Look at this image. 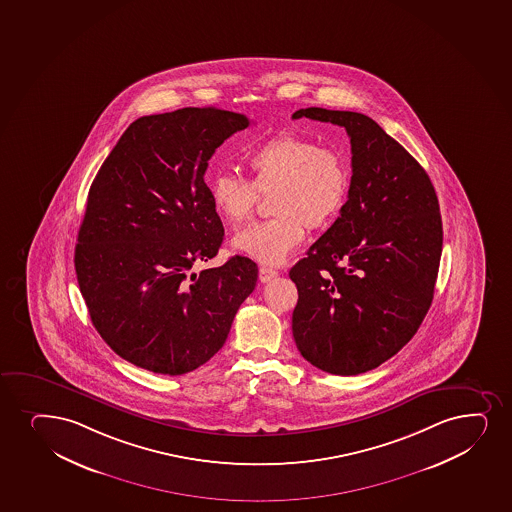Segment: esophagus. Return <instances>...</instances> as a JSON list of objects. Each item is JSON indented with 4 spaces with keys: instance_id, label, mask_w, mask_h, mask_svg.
Here are the masks:
<instances>
[{
    "instance_id": "esophagus-1",
    "label": "esophagus",
    "mask_w": 512,
    "mask_h": 512,
    "mask_svg": "<svg viewBox=\"0 0 512 512\" xmlns=\"http://www.w3.org/2000/svg\"><path fill=\"white\" fill-rule=\"evenodd\" d=\"M259 277L262 283H269L274 277H277V271L269 269V267H260Z\"/></svg>"
}]
</instances>
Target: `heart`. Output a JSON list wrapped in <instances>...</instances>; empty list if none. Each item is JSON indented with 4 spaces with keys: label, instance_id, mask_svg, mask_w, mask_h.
<instances>
[{
    "label": "heart",
    "instance_id": "b5f03b06",
    "mask_svg": "<svg viewBox=\"0 0 512 512\" xmlns=\"http://www.w3.org/2000/svg\"><path fill=\"white\" fill-rule=\"evenodd\" d=\"M248 180L217 173L209 195L219 217L229 226L245 223L259 202L271 193L274 217L240 231L233 247L264 265L283 264L308 229H322L343 211L351 187L346 157L332 147L296 133H279L255 145L243 157Z\"/></svg>",
    "mask_w": 512,
    "mask_h": 512
}]
</instances>
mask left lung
Returning a JSON list of instances; mask_svg holds the SVG:
<instances>
[{
    "mask_svg": "<svg viewBox=\"0 0 512 512\" xmlns=\"http://www.w3.org/2000/svg\"><path fill=\"white\" fill-rule=\"evenodd\" d=\"M346 128L351 187L341 216L291 267L293 337L332 375H358L396 355L432 305L442 253L439 200L425 169L368 116L298 109Z\"/></svg>",
    "mask_w": 512,
    "mask_h": 512,
    "instance_id": "8db88e82",
    "label": "left lung"
}]
</instances>
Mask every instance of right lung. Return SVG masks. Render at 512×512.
Returning <instances> with one entry per match:
<instances>
[{
  "mask_svg": "<svg viewBox=\"0 0 512 512\" xmlns=\"http://www.w3.org/2000/svg\"><path fill=\"white\" fill-rule=\"evenodd\" d=\"M250 125L217 108L142 116L125 130L89 190L75 271L92 324L137 367L183 375L223 348L259 269L216 257L224 228L205 169L224 140Z\"/></svg>",
  "mask_w": 512,
  "mask_h": 512,
  "instance_id": "1",
  "label": "right lung"
}]
</instances>
